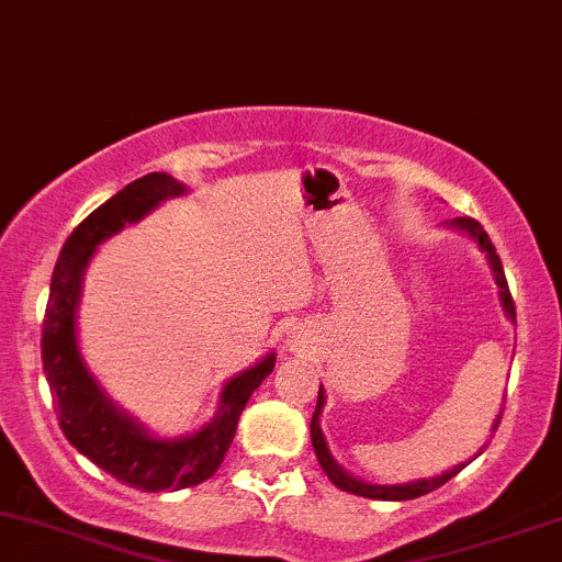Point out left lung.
<instances>
[{
	"mask_svg": "<svg viewBox=\"0 0 562 562\" xmlns=\"http://www.w3.org/2000/svg\"><path fill=\"white\" fill-rule=\"evenodd\" d=\"M447 229H454V232H462V235H468L470 240L481 248V254H486V261H488V269H492L494 274V282L496 288H499V301H502V312H505V317L509 322H515V303H513V295H509V288H507V280H505V269H502V261L499 256H496L492 240H488V235L483 232V227L475 218H468V216H460V218H451L449 224H443ZM325 402H327V393L325 389L319 385V396H317V409H314V417H312V447L317 451V460L322 470L327 473V479H330L335 486L340 488V492H348V494H357V496H367V499H383V502H404V499H417V496L423 494H430L434 488L443 486L449 479H454L457 473H460L462 468L468 465V462H473L475 457H481V451L486 449V443L479 449V454H473V460L468 462H460V465H454L451 470H443L441 475H430V479H417V481H406V483H370V481H362L357 479V475H351L344 465H338V460L333 457L330 447H327V438L322 434V425H319V415L322 409H325ZM502 420V412L496 415V420L492 423V434L496 430V425Z\"/></svg>",
	"mask_w": 562,
	"mask_h": 562,
	"instance_id": "1",
	"label": "left lung"
}]
</instances>
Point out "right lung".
Wrapping results in <instances>:
<instances>
[{
    "instance_id": "1",
    "label": "right lung",
    "mask_w": 562,
    "mask_h": 562,
    "mask_svg": "<svg viewBox=\"0 0 562 562\" xmlns=\"http://www.w3.org/2000/svg\"><path fill=\"white\" fill-rule=\"evenodd\" d=\"M182 195L187 187L179 179L156 171L126 184L92 211L63 245L44 314L42 362L63 434L97 468L139 492H177L211 479L224 462L250 393L272 375L277 362V353L269 351L254 367L229 378L218 393L214 417L203 428L177 438L150 434L147 425L108 396L89 370L79 346V303L89 261L108 237L119 235L126 224H137L166 200Z\"/></svg>"
}]
</instances>
